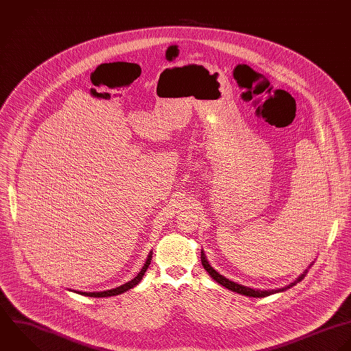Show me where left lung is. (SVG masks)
Here are the masks:
<instances>
[{
    "instance_id": "8db88e82",
    "label": "left lung",
    "mask_w": 351,
    "mask_h": 351,
    "mask_svg": "<svg viewBox=\"0 0 351 351\" xmlns=\"http://www.w3.org/2000/svg\"><path fill=\"white\" fill-rule=\"evenodd\" d=\"M201 263H202V265H204V268L206 269V272L219 283V285H221L223 287H226V289H228V290H231V291H234V293H238V294H242V295H246V297H254V298H264V297H268V295H272V294H275V293H280V291H285L286 289H290L291 286H294L295 283H298V282H301L302 279H304V276H305V274L306 272H304V275H301L298 279H297V282H294V283H291L289 287H285V289H278V290H254V289H250V287H246V286H242V285H238V283H234V282H231V280H228L227 278H224L223 275H220L217 271H215L210 265H209V263H208V260L205 258V254H204V252H201Z\"/></svg>"
}]
</instances>
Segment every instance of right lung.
Returning <instances> with one entry per match:
<instances>
[{
	"instance_id": "1",
	"label": "right lung",
	"mask_w": 351,
	"mask_h": 351,
	"mask_svg": "<svg viewBox=\"0 0 351 351\" xmlns=\"http://www.w3.org/2000/svg\"><path fill=\"white\" fill-rule=\"evenodd\" d=\"M150 263H152V252H150V254H149V257H147V260H146V263H145L143 268L141 269V272H139V274H138V275H136L131 282H128V283H125V285H123V286H120V287H116V289H112V290H108V291H99V293H83V291H77V293H79V294H82V295L93 297V298H105V297L119 295V294H121V293H124V291H127V290H130V289L135 287V286L142 280V278H143L145 272L147 271V268H149Z\"/></svg>"
}]
</instances>
